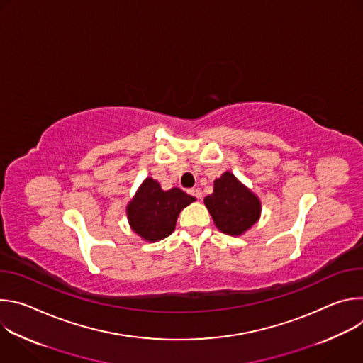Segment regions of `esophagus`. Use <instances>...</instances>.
<instances>
[{
  "label": "esophagus",
  "instance_id": "34e87169",
  "mask_svg": "<svg viewBox=\"0 0 363 363\" xmlns=\"http://www.w3.org/2000/svg\"><path fill=\"white\" fill-rule=\"evenodd\" d=\"M188 192H189V195L195 196L196 199H201V198H202V192H201L198 188H192V189H189Z\"/></svg>",
  "mask_w": 363,
  "mask_h": 363
}]
</instances>
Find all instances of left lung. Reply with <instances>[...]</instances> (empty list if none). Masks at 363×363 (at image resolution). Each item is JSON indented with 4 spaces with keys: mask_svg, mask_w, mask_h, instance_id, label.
I'll return each mask as SVG.
<instances>
[{
    "mask_svg": "<svg viewBox=\"0 0 363 363\" xmlns=\"http://www.w3.org/2000/svg\"><path fill=\"white\" fill-rule=\"evenodd\" d=\"M203 203L216 227L233 237L242 235L262 216L260 198L230 171L214 181V191L203 198Z\"/></svg>",
    "mask_w": 363,
    "mask_h": 363,
    "instance_id": "obj_1",
    "label": "left lung"
}]
</instances>
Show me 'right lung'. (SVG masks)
Segmentation results:
<instances>
[{"instance_id":"obj_1","label":"right lung","mask_w":363,"mask_h":363,"mask_svg":"<svg viewBox=\"0 0 363 363\" xmlns=\"http://www.w3.org/2000/svg\"><path fill=\"white\" fill-rule=\"evenodd\" d=\"M194 201L179 188L164 191L157 179L147 177L126 206L129 225L147 242L164 240L174 233L179 213Z\"/></svg>"}]
</instances>
